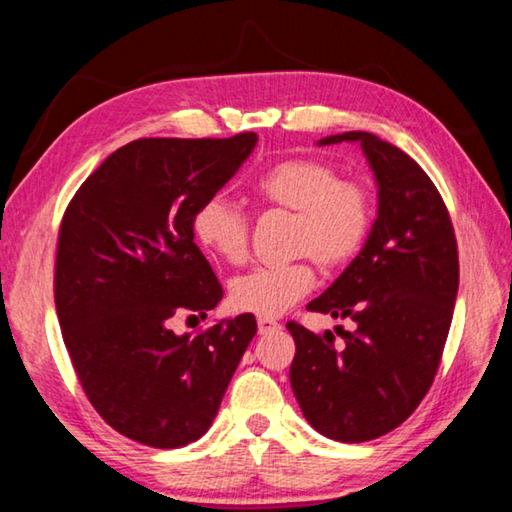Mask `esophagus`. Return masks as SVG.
<instances>
[{"mask_svg":"<svg viewBox=\"0 0 512 512\" xmlns=\"http://www.w3.org/2000/svg\"><path fill=\"white\" fill-rule=\"evenodd\" d=\"M278 328H280V323H278V321H273V319H264V316H259V319H257V330H259V335H269V332L278 330Z\"/></svg>","mask_w":512,"mask_h":512,"instance_id":"esophagus-1","label":"esophagus"}]
</instances>
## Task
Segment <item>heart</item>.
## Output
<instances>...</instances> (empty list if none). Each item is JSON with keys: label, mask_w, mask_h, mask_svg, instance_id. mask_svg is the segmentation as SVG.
<instances>
[{"label": "heart", "mask_w": 512, "mask_h": 512, "mask_svg": "<svg viewBox=\"0 0 512 512\" xmlns=\"http://www.w3.org/2000/svg\"><path fill=\"white\" fill-rule=\"evenodd\" d=\"M269 205L291 209V248L307 253L323 269H335L358 253L371 227V196L362 182L342 180L335 166L312 157L278 161L253 184ZM193 234L202 248L227 264L248 255V216L223 196L207 198L193 214ZM310 257L259 264L230 285V303L239 312L264 319L285 314L314 285Z\"/></svg>", "instance_id": "obj_1"}]
</instances>
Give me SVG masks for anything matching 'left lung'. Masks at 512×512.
<instances>
[{"label": "left lung", "mask_w": 512, "mask_h": 512, "mask_svg": "<svg viewBox=\"0 0 512 512\" xmlns=\"http://www.w3.org/2000/svg\"><path fill=\"white\" fill-rule=\"evenodd\" d=\"M360 143L378 186V216L362 250L307 310L351 319L344 344L289 321L294 396L314 431L367 442L394 431L424 399L440 367L458 296V246L449 212L421 166L369 132L319 145Z\"/></svg>", "instance_id": "obj_1"}]
</instances>
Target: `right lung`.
<instances>
[{
    "label": "right lung",
    "instance_id": "1",
    "mask_svg": "<svg viewBox=\"0 0 512 512\" xmlns=\"http://www.w3.org/2000/svg\"><path fill=\"white\" fill-rule=\"evenodd\" d=\"M257 145L232 139H139L109 154L70 200L56 248L54 300L88 401L129 440L177 449L212 426L257 332L253 314L200 335L170 319H205L223 298L193 241V214Z\"/></svg>",
    "mask_w": 512,
    "mask_h": 512
}]
</instances>
